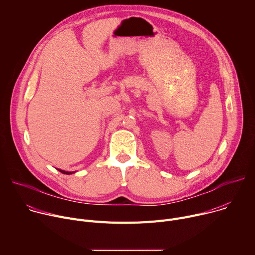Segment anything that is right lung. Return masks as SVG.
<instances>
[{
  "label": "right lung",
  "instance_id": "1",
  "mask_svg": "<svg viewBox=\"0 0 255 255\" xmlns=\"http://www.w3.org/2000/svg\"><path fill=\"white\" fill-rule=\"evenodd\" d=\"M61 173H63V174H71V173H74V172H71V171H64V170H61V169H58Z\"/></svg>",
  "mask_w": 255,
  "mask_h": 255
}]
</instances>
